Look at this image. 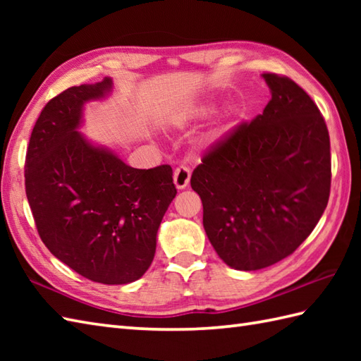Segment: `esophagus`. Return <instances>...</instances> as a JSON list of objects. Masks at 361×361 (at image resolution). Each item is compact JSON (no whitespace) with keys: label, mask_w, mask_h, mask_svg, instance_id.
Returning a JSON list of instances; mask_svg holds the SVG:
<instances>
[{"label":"esophagus","mask_w":361,"mask_h":361,"mask_svg":"<svg viewBox=\"0 0 361 361\" xmlns=\"http://www.w3.org/2000/svg\"><path fill=\"white\" fill-rule=\"evenodd\" d=\"M189 181H190V171H189V167H186V166L176 167L175 172H173L175 188H176V189H185V188H188Z\"/></svg>","instance_id":"1"}]
</instances>
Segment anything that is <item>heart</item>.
<instances>
[{
    "label": "heart",
    "mask_w": 361,
    "mask_h": 361,
    "mask_svg": "<svg viewBox=\"0 0 361 361\" xmlns=\"http://www.w3.org/2000/svg\"><path fill=\"white\" fill-rule=\"evenodd\" d=\"M214 110H216V105H214L212 102H208V101L195 104V105H189V106H186L185 110L176 114L175 122H176V124L183 126V124H186L188 121L209 116V114L214 113Z\"/></svg>",
    "instance_id": "obj_1"
}]
</instances>
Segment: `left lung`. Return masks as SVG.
Instances as JSON below:
<instances>
[{"instance_id":"obj_1","label":"left lung","mask_w":361,"mask_h":361,"mask_svg":"<svg viewBox=\"0 0 361 361\" xmlns=\"http://www.w3.org/2000/svg\"><path fill=\"white\" fill-rule=\"evenodd\" d=\"M262 114L216 145L190 178L203 226L224 262L255 271L290 256L317 226L331 194L324 118L288 78L262 74Z\"/></svg>"}]
</instances>
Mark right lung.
Returning a JSON list of instances; mask_svg holds the SVG:
<instances>
[{
  "label": "right lung",
  "instance_id": "obj_1",
  "mask_svg": "<svg viewBox=\"0 0 361 361\" xmlns=\"http://www.w3.org/2000/svg\"><path fill=\"white\" fill-rule=\"evenodd\" d=\"M113 80L65 90L38 116L26 153V195L43 243L90 281L119 286L141 278L176 195L171 166L135 169L79 128L91 101Z\"/></svg>",
  "mask_w": 361,
  "mask_h": 361
}]
</instances>
